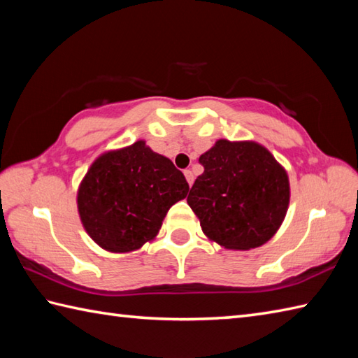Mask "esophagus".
<instances>
[{
	"instance_id": "esophagus-1",
	"label": "esophagus",
	"mask_w": 358,
	"mask_h": 358,
	"mask_svg": "<svg viewBox=\"0 0 358 358\" xmlns=\"http://www.w3.org/2000/svg\"><path fill=\"white\" fill-rule=\"evenodd\" d=\"M185 177H186L187 185H189V186H192V183H194V173H192V171L186 169V171H185Z\"/></svg>"
}]
</instances>
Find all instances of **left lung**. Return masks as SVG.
<instances>
[{
    "instance_id": "8db88e82",
    "label": "left lung",
    "mask_w": 358,
    "mask_h": 358,
    "mask_svg": "<svg viewBox=\"0 0 358 358\" xmlns=\"http://www.w3.org/2000/svg\"><path fill=\"white\" fill-rule=\"evenodd\" d=\"M204 172L187 204L203 234L224 249L249 250L280 229L291 199L289 177L275 157L257 141L217 140L200 157Z\"/></svg>"
}]
</instances>
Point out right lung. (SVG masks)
Masks as SVG:
<instances>
[{"label": "right lung", "mask_w": 358, "mask_h": 358, "mask_svg": "<svg viewBox=\"0 0 358 358\" xmlns=\"http://www.w3.org/2000/svg\"><path fill=\"white\" fill-rule=\"evenodd\" d=\"M187 192L181 171L138 140L95 158L78 186L77 206L98 246L126 254L154 240L167 210Z\"/></svg>", "instance_id": "add662e5"}]
</instances>
